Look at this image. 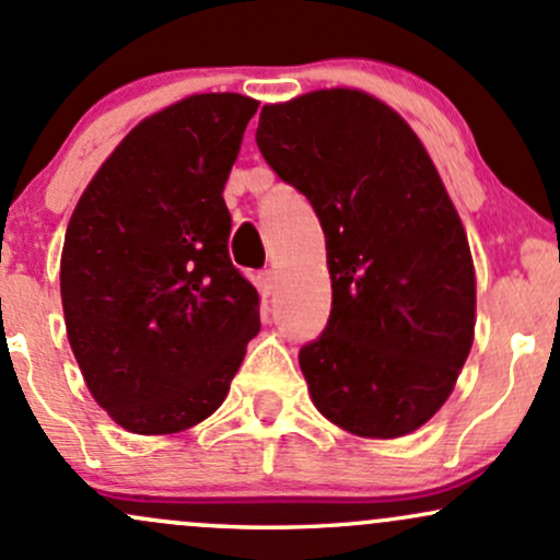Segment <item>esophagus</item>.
I'll return each mask as SVG.
<instances>
[{"instance_id":"obj_1","label":"esophagus","mask_w":560,"mask_h":560,"mask_svg":"<svg viewBox=\"0 0 560 560\" xmlns=\"http://www.w3.org/2000/svg\"><path fill=\"white\" fill-rule=\"evenodd\" d=\"M260 281H262V289H266L268 294L273 292L276 284H279V271L276 268H266V271L260 273Z\"/></svg>"}]
</instances>
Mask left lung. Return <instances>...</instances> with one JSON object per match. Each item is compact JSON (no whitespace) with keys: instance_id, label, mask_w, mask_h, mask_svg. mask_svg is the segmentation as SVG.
Instances as JSON below:
<instances>
[{"instance_id":"8db88e82","label":"left lung","mask_w":560,"mask_h":560,"mask_svg":"<svg viewBox=\"0 0 560 560\" xmlns=\"http://www.w3.org/2000/svg\"><path fill=\"white\" fill-rule=\"evenodd\" d=\"M255 139L326 234L329 326L300 350L313 405L365 440L416 432L453 392L477 324L471 247L427 147L342 86L266 105Z\"/></svg>"}]
</instances>
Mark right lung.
I'll use <instances>...</instances> for the list:
<instances>
[{"label": "right lung", "instance_id": "add662e5", "mask_svg": "<svg viewBox=\"0 0 560 560\" xmlns=\"http://www.w3.org/2000/svg\"><path fill=\"white\" fill-rule=\"evenodd\" d=\"M258 100L191 94L100 165L60 258L68 342L89 392L133 434H176L226 400L260 294L231 266L223 186Z\"/></svg>", "mask_w": 560, "mask_h": 560}]
</instances>
